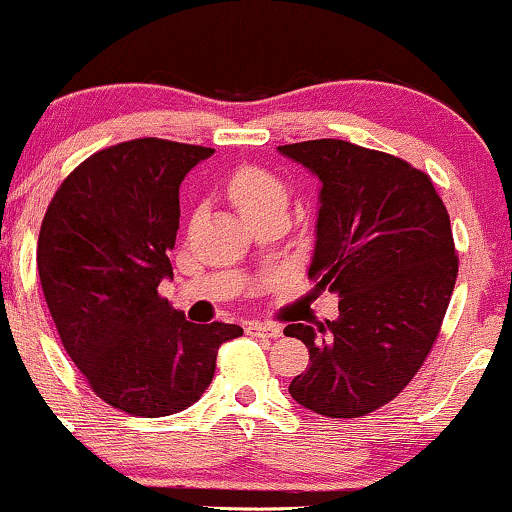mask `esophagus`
I'll list each match as a JSON object with an SVG mask.
<instances>
[{"mask_svg":"<svg viewBox=\"0 0 512 512\" xmlns=\"http://www.w3.org/2000/svg\"><path fill=\"white\" fill-rule=\"evenodd\" d=\"M250 335H257V338H278L281 335V326L276 323H260V321H250L248 328H245Z\"/></svg>","mask_w":512,"mask_h":512,"instance_id":"obj_1","label":"esophagus"}]
</instances>
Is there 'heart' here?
Wrapping results in <instances>:
<instances>
[{"instance_id":"1","label":"heart","mask_w":512,"mask_h":512,"mask_svg":"<svg viewBox=\"0 0 512 512\" xmlns=\"http://www.w3.org/2000/svg\"><path fill=\"white\" fill-rule=\"evenodd\" d=\"M229 198L243 217L257 215V212L286 208L288 191L283 181L260 167H241L229 179Z\"/></svg>"}]
</instances>
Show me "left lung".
<instances>
[{"mask_svg": "<svg viewBox=\"0 0 512 512\" xmlns=\"http://www.w3.org/2000/svg\"><path fill=\"white\" fill-rule=\"evenodd\" d=\"M321 181L309 278L340 297L335 321L290 323L309 349L288 392L328 418L373 413L435 345L458 276L449 212L425 172L390 153L316 139L278 146Z\"/></svg>", "mask_w": 512, "mask_h": 512, "instance_id": "8db88e82", "label": "left lung"}]
</instances>
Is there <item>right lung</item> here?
I'll list each match as a JSON object with an SVG mask.
<instances>
[{"instance_id":"add662e5","label":"right lung","mask_w":512,"mask_h":512,"mask_svg":"<svg viewBox=\"0 0 512 512\" xmlns=\"http://www.w3.org/2000/svg\"><path fill=\"white\" fill-rule=\"evenodd\" d=\"M212 148L132 139L89 155L51 198L37 241L44 300L68 357L106 404L141 418L208 390L236 323H191L158 295L172 276L179 186Z\"/></svg>"}]
</instances>
